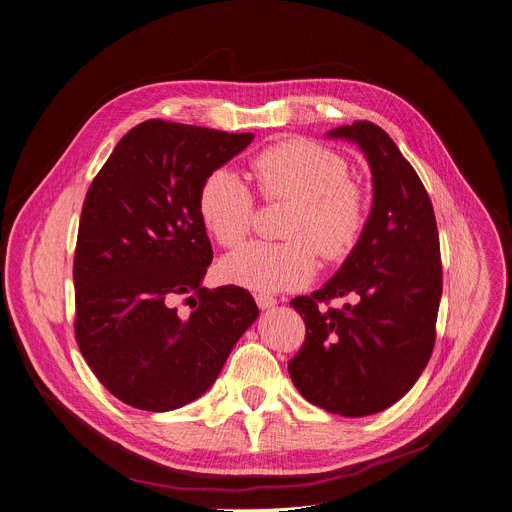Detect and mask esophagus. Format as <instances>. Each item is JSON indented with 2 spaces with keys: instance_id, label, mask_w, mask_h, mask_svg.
<instances>
[{
  "instance_id": "34e87169",
  "label": "esophagus",
  "mask_w": 512,
  "mask_h": 512,
  "mask_svg": "<svg viewBox=\"0 0 512 512\" xmlns=\"http://www.w3.org/2000/svg\"><path fill=\"white\" fill-rule=\"evenodd\" d=\"M255 302H257V306H259L261 310L273 308V306L277 304V300H275L273 296H269V294H255Z\"/></svg>"
}]
</instances>
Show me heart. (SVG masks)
<instances>
[{"mask_svg": "<svg viewBox=\"0 0 512 512\" xmlns=\"http://www.w3.org/2000/svg\"><path fill=\"white\" fill-rule=\"evenodd\" d=\"M251 171L267 202H292L282 224L288 241H253L224 257L220 269L230 284L253 292L298 290L316 275L318 253L343 261L355 249L367 196L337 151L310 138H288L255 155ZM198 210L222 247H237L255 224L257 202L239 173L220 167L202 181Z\"/></svg>", "mask_w": 512, "mask_h": 512, "instance_id": "b5f03b06", "label": "heart"}]
</instances>
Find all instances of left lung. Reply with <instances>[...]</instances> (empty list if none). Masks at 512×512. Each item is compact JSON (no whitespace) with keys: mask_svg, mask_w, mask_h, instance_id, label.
Here are the masks:
<instances>
[{"mask_svg":"<svg viewBox=\"0 0 512 512\" xmlns=\"http://www.w3.org/2000/svg\"><path fill=\"white\" fill-rule=\"evenodd\" d=\"M365 153L374 206L339 273L290 304L306 324L288 371L312 404L367 416L398 402L421 378L435 347L443 269L435 210L421 177L386 130L357 120L329 132ZM333 299H345L335 309Z\"/></svg>","mask_w":512,"mask_h":512,"instance_id":"left-lung-1","label":"left lung"}]
</instances>
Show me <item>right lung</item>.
Wrapping results in <instances>:
<instances>
[{
  "mask_svg": "<svg viewBox=\"0 0 512 512\" xmlns=\"http://www.w3.org/2000/svg\"><path fill=\"white\" fill-rule=\"evenodd\" d=\"M253 141L167 120L128 130L91 181L73 259L75 339L104 388L165 412L200 398L259 316L239 286L202 288L200 185ZM188 295V313L176 300Z\"/></svg>",
  "mask_w": 512,
  "mask_h": 512,
  "instance_id": "1",
  "label": "right lung"
}]
</instances>
